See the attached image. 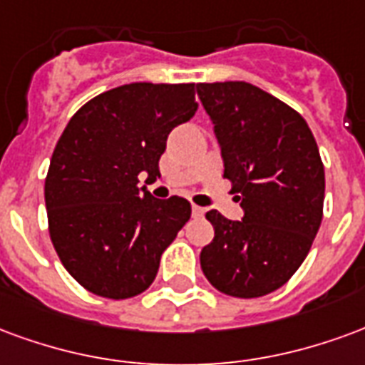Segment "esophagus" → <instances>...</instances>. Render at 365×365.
<instances>
[{"instance_id":"esophagus-1","label":"esophagus","mask_w":365,"mask_h":365,"mask_svg":"<svg viewBox=\"0 0 365 365\" xmlns=\"http://www.w3.org/2000/svg\"><path fill=\"white\" fill-rule=\"evenodd\" d=\"M206 214V210L202 208V206H192V215L194 217H202V215Z\"/></svg>"}]
</instances>
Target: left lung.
Here are the masks:
<instances>
[{
    "label": "left lung",
    "instance_id": "left-lung-1",
    "mask_svg": "<svg viewBox=\"0 0 365 365\" xmlns=\"http://www.w3.org/2000/svg\"><path fill=\"white\" fill-rule=\"evenodd\" d=\"M243 208L239 222L210 210L214 239L200 252L202 272L233 297L282 288L307 257L323 220L324 169L302 114L245 81L198 83Z\"/></svg>",
    "mask_w": 365,
    "mask_h": 365
}]
</instances>
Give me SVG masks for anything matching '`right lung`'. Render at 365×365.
<instances>
[{
  "instance_id": "right-lung-1",
  "label": "right lung",
  "mask_w": 365,
  "mask_h": 365,
  "mask_svg": "<svg viewBox=\"0 0 365 365\" xmlns=\"http://www.w3.org/2000/svg\"><path fill=\"white\" fill-rule=\"evenodd\" d=\"M196 108L194 83L120 85L81 106L56 143L44 182L50 239L91 294L126 299L155 280L190 204L138 182L161 177L167 138Z\"/></svg>"
}]
</instances>
